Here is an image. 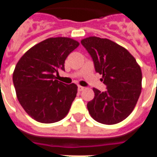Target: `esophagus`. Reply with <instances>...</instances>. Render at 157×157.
I'll list each match as a JSON object with an SVG mask.
<instances>
[{
	"mask_svg": "<svg viewBox=\"0 0 157 157\" xmlns=\"http://www.w3.org/2000/svg\"><path fill=\"white\" fill-rule=\"evenodd\" d=\"M85 88L83 87V86H78V90L79 91H82V90H84Z\"/></svg>",
	"mask_w": 157,
	"mask_h": 157,
	"instance_id": "34e87169",
	"label": "esophagus"
}]
</instances>
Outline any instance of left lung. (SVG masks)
Here are the masks:
<instances>
[{
	"label": "left lung",
	"instance_id": "left-lung-1",
	"mask_svg": "<svg viewBox=\"0 0 157 157\" xmlns=\"http://www.w3.org/2000/svg\"><path fill=\"white\" fill-rule=\"evenodd\" d=\"M81 42L107 88L105 92L93 88L95 96L87 103L90 117L105 125L122 121L134 110L141 92L140 66L126 48L109 39L89 36Z\"/></svg>",
	"mask_w": 157,
	"mask_h": 157
}]
</instances>
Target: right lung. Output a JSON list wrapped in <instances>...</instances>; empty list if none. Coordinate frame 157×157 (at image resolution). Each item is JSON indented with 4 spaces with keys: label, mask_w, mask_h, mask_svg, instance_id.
<instances>
[{
    "label": "right lung",
    "mask_w": 157,
    "mask_h": 157,
    "mask_svg": "<svg viewBox=\"0 0 157 157\" xmlns=\"http://www.w3.org/2000/svg\"><path fill=\"white\" fill-rule=\"evenodd\" d=\"M79 45L68 37L48 38L32 46L17 62L12 77L17 99L38 122H56L68 114L77 86L59 82L55 75L65 71L66 59Z\"/></svg>",
    "instance_id": "obj_1"
}]
</instances>
